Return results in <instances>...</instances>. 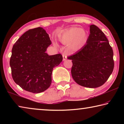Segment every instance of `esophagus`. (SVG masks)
<instances>
[{
  "mask_svg": "<svg viewBox=\"0 0 124 124\" xmlns=\"http://www.w3.org/2000/svg\"><path fill=\"white\" fill-rule=\"evenodd\" d=\"M62 56H63V60L65 61L66 60H67V54H62Z\"/></svg>",
  "mask_w": 124,
  "mask_h": 124,
  "instance_id": "1",
  "label": "esophagus"
}]
</instances>
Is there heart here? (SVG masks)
<instances>
[{
  "label": "heart",
  "mask_w": 124,
  "mask_h": 124,
  "mask_svg": "<svg viewBox=\"0 0 124 124\" xmlns=\"http://www.w3.org/2000/svg\"><path fill=\"white\" fill-rule=\"evenodd\" d=\"M87 39L86 32L78 27H71L58 36V40L64 45L70 44L73 49H78L85 44Z\"/></svg>",
  "instance_id": "1"
}]
</instances>
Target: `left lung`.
I'll return each instance as SVG.
<instances>
[{"label": "left lung", "instance_id": "obj_1", "mask_svg": "<svg viewBox=\"0 0 124 124\" xmlns=\"http://www.w3.org/2000/svg\"><path fill=\"white\" fill-rule=\"evenodd\" d=\"M86 44L68 56L73 66L71 73L78 84L89 88L100 87L106 82L114 69L113 51L104 33L94 24L90 26Z\"/></svg>", "mask_w": 124, "mask_h": 124}]
</instances>
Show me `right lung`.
<instances>
[{
  "mask_svg": "<svg viewBox=\"0 0 124 124\" xmlns=\"http://www.w3.org/2000/svg\"><path fill=\"white\" fill-rule=\"evenodd\" d=\"M51 44L49 34L38 27L25 32L14 45L10 66L12 78L22 89L38 93L50 87L53 68L63 60L60 54L46 53Z\"/></svg>",
  "mask_w": 124,
  "mask_h": 124,
  "instance_id": "obj_1",
  "label": "right lung"
}]
</instances>
